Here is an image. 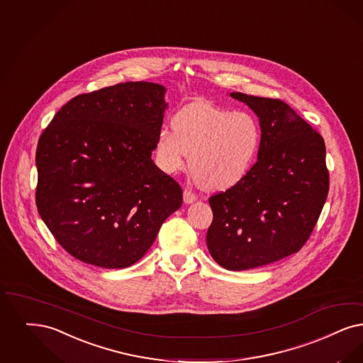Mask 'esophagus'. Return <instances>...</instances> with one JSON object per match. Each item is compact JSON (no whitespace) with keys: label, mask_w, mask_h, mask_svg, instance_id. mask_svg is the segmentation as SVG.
<instances>
[{"label":"esophagus","mask_w":363,"mask_h":363,"mask_svg":"<svg viewBox=\"0 0 363 363\" xmlns=\"http://www.w3.org/2000/svg\"><path fill=\"white\" fill-rule=\"evenodd\" d=\"M196 200H197V196H196L191 190H189V189H185V190H184V201H185V203H194Z\"/></svg>","instance_id":"esophagus-1"}]
</instances>
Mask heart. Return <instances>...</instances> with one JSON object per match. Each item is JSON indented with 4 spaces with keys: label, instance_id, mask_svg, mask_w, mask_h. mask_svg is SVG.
Masks as SVG:
<instances>
[{
    "label": "heart",
    "instance_id": "1",
    "mask_svg": "<svg viewBox=\"0 0 363 363\" xmlns=\"http://www.w3.org/2000/svg\"><path fill=\"white\" fill-rule=\"evenodd\" d=\"M173 130H160L157 160L167 174L185 166L196 182L211 191L238 185L250 172L261 145V127L251 113L194 101L172 118Z\"/></svg>",
    "mask_w": 363,
    "mask_h": 363
}]
</instances>
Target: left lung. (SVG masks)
Listing matches in <instances>:
<instances>
[{"label": "left lung", "instance_id": "obj_1", "mask_svg": "<svg viewBox=\"0 0 363 363\" xmlns=\"http://www.w3.org/2000/svg\"><path fill=\"white\" fill-rule=\"evenodd\" d=\"M259 117L258 160L233 188L209 197L206 245L224 269H255L298 252L328 196L325 145L286 102L231 93Z\"/></svg>", "mask_w": 363, "mask_h": 363}]
</instances>
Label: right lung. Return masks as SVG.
<instances>
[{
	"label": "right lung",
	"instance_id": "obj_1",
	"mask_svg": "<svg viewBox=\"0 0 363 363\" xmlns=\"http://www.w3.org/2000/svg\"><path fill=\"white\" fill-rule=\"evenodd\" d=\"M166 89L125 82L63 105L36 148V206L72 257L124 269L182 205V188L151 160Z\"/></svg>",
	"mask_w": 363,
	"mask_h": 363
}]
</instances>
